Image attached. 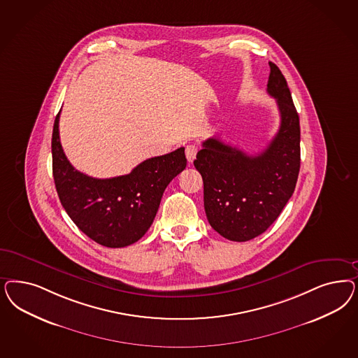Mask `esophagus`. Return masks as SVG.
Wrapping results in <instances>:
<instances>
[{"label":"esophagus","mask_w":358,"mask_h":358,"mask_svg":"<svg viewBox=\"0 0 358 358\" xmlns=\"http://www.w3.org/2000/svg\"><path fill=\"white\" fill-rule=\"evenodd\" d=\"M197 151H199V149H197L196 145H194V143L187 145V146H185V157H187V161L189 162V163H192V162L195 161Z\"/></svg>","instance_id":"esophagus-1"}]
</instances>
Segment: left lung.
<instances>
[{
	"label": "left lung",
	"mask_w": 358,
	"mask_h": 358,
	"mask_svg": "<svg viewBox=\"0 0 358 358\" xmlns=\"http://www.w3.org/2000/svg\"><path fill=\"white\" fill-rule=\"evenodd\" d=\"M267 93L277 100L280 127L258 155L225 145L203 142L194 164L204 183V208L210 227L231 241L262 234L292 196L300 169L299 115L287 81L271 62Z\"/></svg>",
	"instance_id": "1"
}]
</instances>
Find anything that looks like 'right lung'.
Returning a JSON list of instances; mask_svg holds the SVG:
<instances>
[{"label":"right lung","mask_w":358,"mask_h":358,"mask_svg":"<svg viewBox=\"0 0 358 358\" xmlns=\"http://www.w3.org/2000/svg\"><path fill=\"white\" fill-rule=\"evenodd\" d=\"M59 112L52 130V175L71 220L94 243L124 248L149 231L166 187L187 166L185 148L139 163L122 176L97 179L73 169L59 138Z\"/></svg>","instance_id":"add662e5"}]
</instances>
